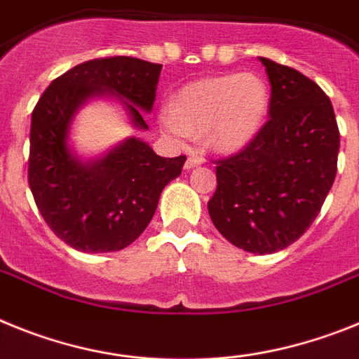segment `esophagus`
Masks as SVG:
<instances>
[{"instance_id":"1","label":"esophagus","mask_w":359,"mask_h":359,"mask_svg":"<svg viewBox=\"0 0 359 359\" xmlns=\"http://www.w3.org/2000/svg\"><path fill=\"white\" fill-rule=\"evenodd\" d=\"M204 162V158L201 157V155H189L188 158H186V170H191V168L198 166V164H202Z\"/></svg>"}]
</instances>
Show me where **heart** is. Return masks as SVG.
<instances>
[{"label":"heart","instance_id":"b5f03b06","mask_svg":"<svg viewBox=\"0 0 359 359\" xmlns=\"http://www.w3.org/2000/svg\"><path fill=\"white\" fill-rule=\"evenodd\" d=\"M271 93L257 74H227L189 83L161 111V126L175 141L186 142L208 132L218 149H238L258 133Z\"/></svg>","mask_w":359,"mask_h":359}]
</instances>
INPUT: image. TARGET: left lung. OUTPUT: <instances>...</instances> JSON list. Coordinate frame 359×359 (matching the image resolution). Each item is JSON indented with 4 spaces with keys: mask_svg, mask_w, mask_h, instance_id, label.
Here are the masks:
<instances>
[{
    "mask_svg": "<svg viewBox=\"0 0 359 359\" xmlns=\"http://www.w3.org/2000/svg\"><path fill=\"white\" fill-rule=\"evenodd\" d=\"M260 61L271 83L269 119L240 151L215 161L208 211L233 245L266 255L296 242L322 210L338 170L339 130L314 81Z\"/></svg>",
    "mask_w": 359,
    "mask_h": 359,
    "instance_id": "obj_1",
    "label": "left lung"
}]
</instances>
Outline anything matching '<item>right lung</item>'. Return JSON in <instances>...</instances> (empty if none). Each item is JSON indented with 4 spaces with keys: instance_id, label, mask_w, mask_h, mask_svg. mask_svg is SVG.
<instances>
[{
    "instance_id": "add662e5",
    "label": "right lung",
    "mask_w": 359,
    "mask_h": 359,
    "mask_svg": "<svg viewBox=\"0 0 359 359\" xmlns=\"http://www.w3.org/2000/svg\"><path fill=\"white\" fill-rule=\"evenodd\" d=\"M162 65L114 55L90 59L55 77L37 101L30 124L29 186L45 222L83 253L119 251L141 236L168 182L186 157H158L135 137L90 164L68 149V128L85 99L111 92L126 99L137 128L151 110Z\"/></svg>"
}]
</instances>
